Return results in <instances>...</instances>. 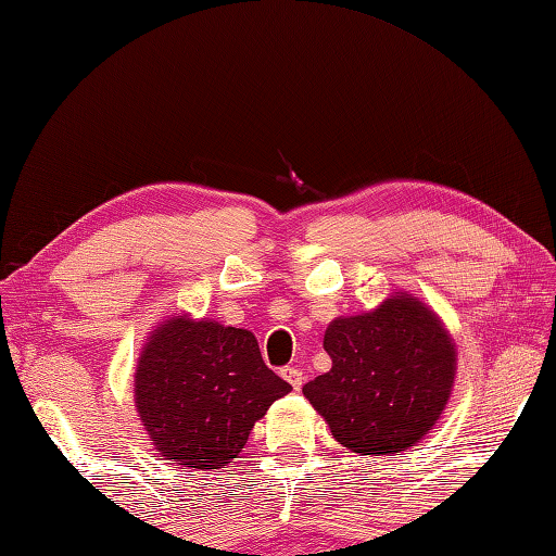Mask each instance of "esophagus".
<instances>
[{"instance_id":"34e87169","label":"esophagus","mask_w":556,"mask_h":556,"mask_svg":"<svg viewBox=\"0 0 556 556\" xmlns=\"http://www.w3.org/2000/svg\"><path fill=\"white\" fill-rule=\"evenodd\" d=\"M281 379L289 381L296 391L304 387V371L296 369V367H285V369H281Z\"/></svg>"}]
</instances>
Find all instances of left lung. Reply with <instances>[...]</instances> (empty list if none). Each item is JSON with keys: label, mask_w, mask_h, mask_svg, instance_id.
<instances>
[{"label": "left lung", "mask_w": 556, "mask_h": 556, "mask_svg": "<svg viewBox=\"0 0 556 556\" xmlns=\"http://www.w3.org/2000/svg\"><path fill=\"white\" fill-rule=\"evenodd\" d=\"M323 348L332 367L304 396L350 452L391 457L418 445L447 406L457 350L435 313L406 291L332 320Z\"/></svg>", "instance_id": "8db88e82"}]
</instances>
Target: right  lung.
Segmentation results:
<instances>
[{
    "instance_id": "obj_1",
    "label": "right lung",
    "mask_w": 556,
    "mask_h": 556,
    "mask_svg": "<svg viewBox=\"0 0 556 556\" xmlns=\"http://www.w3.org/2000/svg\"><path fill=\"white\" fill-rule=\"evenodd\" d=\"M289 391L250 330L187 313L150 332L136 365V410L155 450L194 469L236 459L252 426Z\"/></svg>"
}]
</instances>
